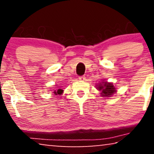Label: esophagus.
Here are the masks:
<instances>
[{
	"label": "esophagus",
	"mask_w": 154,
	"mask_h": 154,
	"mask_svg": "<svg viewBox=\"0 0 154 154\" xmlns=\"http://www.w3.org/2000/svg\"><path fill=\"white\" fill-rule=\"evenodd\" d=\"M79 79L80 80V81H85V75H82V76H79Z\"/></svg>",
	"instance_id": "obj_1"
}]
</instances>
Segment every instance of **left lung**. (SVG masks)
Segmentation results:
<instances>
[{
	"instance_id": "1",
	"label": "left lung",
	"mask_w": 154,
	"mask_h": 154,
	"mask_svg": "<svg viewBox=\"0 0 154 154\" xmlns=\"http://www.w3.org/2000/svg\"><path fill=\"white\" fill-rule=\"evenodd\" d=\"M97 89L101 92V95L104 97H109L112 96L116 92V88L113 86V83H108L107 81H102L97 85Z\"/></svg>"
}]
</instances>
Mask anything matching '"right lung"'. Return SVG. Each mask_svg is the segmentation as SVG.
I'll return each instance as SVG.
<instances>
[{
    "label": "right lung",
    "mask_w": 154,
    "mask_h": 154,
    "mask_svg": "<svg viewBox=\"0 0 154 154\" xmlns=\"http://www.w3.org/2000/svg\"><path fill=\"white\" fill-rule=\"evenodd\" d=\"M63 92V90L62 89H58L57 90H54L53 93L55 94V95H57V94H61Z\"/></svg>",
    "instance_id": "1"
}]
</instances>
